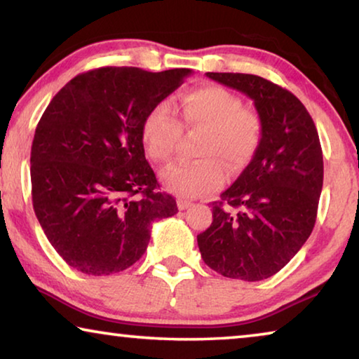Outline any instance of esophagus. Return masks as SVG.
Segmentation results:
<instances>
[{"mask_svg": "<svg viewBox=\"0 0 359 359\" xmlns=\"http://www.w3.org/2000/svg\"><path fill=\"white\" fill-rule=\"evenodd\" d=\"M193 205V203H190V201H187V199H179L177 201V208H179V210H185V209H190Z\"/></svg>", "mask_w": 359, "mask_h": 359, "instance_id": "34e87169", "label": "esophagus"}]
</instances>
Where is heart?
Here are the masks:
<instances>
[{"instance_id": "heart-1", "label": "heart", "mask_w": 359, "mask_h": 359, "mask_svg": "<svg viewBox=\"0 0 359 359\" xmlns=\"http://www.w3.org/2000/svg\"><path fill=\"white\" fill-rule=\"evenodd\" d=\"M182 121L169 101H160L142 121L145 151L156 163L171 160L187 128L205 130L194 163H174L161 172L166 190L196 198L218 190L226 179V168L238 172L257 154L261 141L258 115L242 109L238 96L217 85L194 88L180 101Z\"/></svg>"}]
</instances>
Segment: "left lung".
Instances as JSON below:
<instances>
[{
    "instance_id": "8db88e82",
    "label": "left lung",
    "mask_w": 359,
    "mask_h": 359,
    "mask_svg": "<svg viewBox=\"0 0 359 359\" xmlns=\"http://www.w3.org/2000/svg\"><path fill=\"white\" fill-rule=\"evenodd\" d=\"M253 100L261 121L258 150L238 180L212 203L198 234L204 263L245 282L277 274L299 252L317 220L323 151L317 128L296 96L259 76L208 72Z\"/></svg>"
}]
</instances>
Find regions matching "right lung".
I'll list each match as a JSON object with an SVG mask.
<instances>
[{
    "instance_id": "right-lung-1",
    "label": "right lung",
    "mask_w": 359,
    "mask_h": 359,
    "mask_svg": "<svg viewBox=\"0 0 359 359\" xmlns=\"http://www.w3.org/2000/svg\"><path fill=\"white\" fill-rule=\"evenodd\" d=\"M191 69L106 66L53 96L32 145L33 209L48 242L88 276L125 271L147 250L150 224L177 214L145 160L142 121Z\"/></svg>"
}]
</instances>
